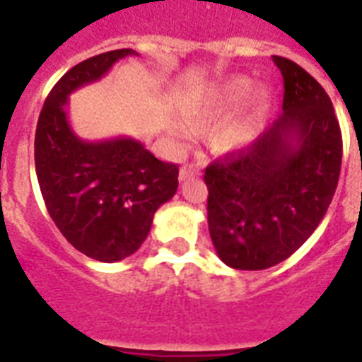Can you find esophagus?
<instances>
[{
  "label": "esophagus",
  "instance_id": "obj_1",
  "mask_svg": "<svg viewBox=\"0 0 362 362\" xmlns=\"http://www.w3.org/2000/svg\"><path fill=\"white\" fill-rule=\"evenodd\" d=\"M193 175H197V169L193 165H184L180 169V180H186V178H189Z\"/></svg>",
  "mask_w": 362,
  "mask_h": 362
}]
</instances>
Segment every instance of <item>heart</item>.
<instances>
[{
    "label": "heart",
    "mask_w": 362,
    "mask_h": 362,
    "mask_svg": "<svg viewBox=\"0 0 362 362\" xmlns=\"http://www.w3.org/2000/svg\"><path fill=\"white\" fill-rule=\"evenodd\" d=\"M272 98V89L266 85L252 90V79L247 76H227L187 95L180 104V115L187 124L195 128L216 122L208 135L211 148L221 154H230L245 151L257 139ZM171 130L178 139H186L189 134L186 126L178 122H173Z\"/></svg>",
    "instance_id": "b5f03b06"
}]
</instances>
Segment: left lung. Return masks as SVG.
I'll return each mask as SVG.
<instances>
[{
	"instance_id": "1",
	"label": "left lung",
	"mask_w": 362,
	"mask_h": 362,
	"mask_svg": "<svg viewBox=\"0 0 362 362\" xmlns=\"http://www.w3.org/2000/svg\"><path fill=\"white\" fill-rule=\"evenodd\" d=\"M283 115L245 151L206 167L208 228L227 266L266 269L298 251L324 219L342 165V134L324 87L273 55Z\"/></svg>"
}]
</instances>
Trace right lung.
Listing matches in <instances>:
<instances>
[{"label":"right lung","instance_id":"right-lung-1","mask_svg":"<svg viewBox=\"0 0 362 362\" xmlns=\"http://www.w3.org/2000/svg\"><path fill=\"white\" fill-rule=\"evenodd\" d=\"M134 49L81 61L49 90L35 132V169L49 217L79 252L117 262L145 242L156 210L173 199L178 165L160 161L130 137L79 139L66 119L70 93L100 79Z\"/></svg>","mask_w":362,"mask_h":362}]
</instances>
